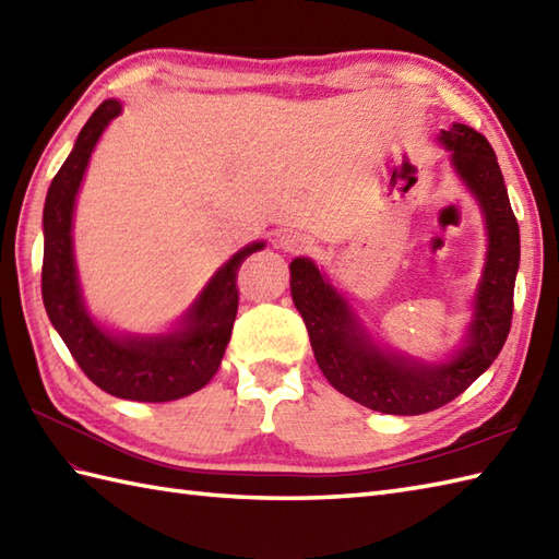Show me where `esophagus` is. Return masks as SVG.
Instances as JSON below:
<instances>
[{
    "instance_id": "esophagus-1",
    "label": "esophagus",
    "mask_w": 559,
    "mask_h": 559,
    "mask_svg": "<svg viewBox=\"0 0 559 559\" xmlns=\"http://www.w3.org/2000/svg\"><path fill=\"white\" fill-rule=\"evenodd\" d=\"M278 247L283 249V252H288V254H302V252H307V249L312 247V242H310V237L288 230V233H281L278 235Z\"/></svg>"
}]
</instances>
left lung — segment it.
Segmentation results:
<instances>
[{
    "mask_svg": "<svg viewBox=\"0 0 559 559\" xmlns=\"http://www.w3.org/2000/svg\"><path fill=\"white\" fill-rule=\"evenodd\" d=\"M456 177L478 201L488 252L461 346L442 362L408 358L377 343L350 300L312 259L290 261V295L302 314L319 370L343 396L379 413L420 415L463 394L500 355L512 326L519 223L488 139L454 122L437 134Z\"/></svg>",
    "mask_w": 559,
    "mask_h": 559,
    "instance_id": "left-lung-1",
    "label": "left lung"
}]
</instances>
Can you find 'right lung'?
Listing matches in <instances>:
<instances>
[{
	"label": "right lung",
	"instance_id": "right-lung-1",
	"mask_svg": "<svg viewBox=\"0 0 559 559\" xmlns=\"http://www.w3.org/2000/svg\"><path fill=\"white\" fill-rule=\"evenodd\" d=\"M120 112L122 103L115 98L98 105L47 189L43 209V302L71 358L93 384L117 399L163 403L194 394L218 372L237 314V269L266 242L247 245L225 261L170 331L129 334L100 324L83 300L71 230L91 153Z\"/></svg>",
	"mask_w": 559,
	"mask_h": 559
}]
</instances>
